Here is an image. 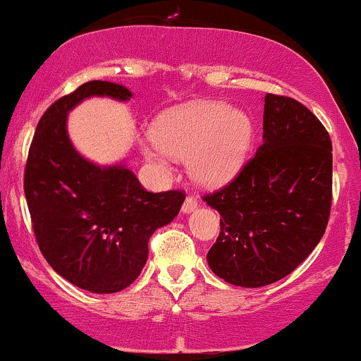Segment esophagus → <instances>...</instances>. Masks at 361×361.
I'll return each mask as SVG.
<instances>
[{
    "mask_svg": "<svg viewBox=\"0 0 361 361\" xmlns=\"http://www.w3.org/2000/svg\"><path fill=\"white\" fill-rule=\"evenodd\" d=\"M197 208H198L197 200L193 197H186L183 207H181V212H183V214H192V212L197 210Z\"/></svg>",
    "mask_w": 361,
    "mask_h": 361,
    "instance_id": "esophagus-1",
    "label": "esophagus"
}]
</instances>
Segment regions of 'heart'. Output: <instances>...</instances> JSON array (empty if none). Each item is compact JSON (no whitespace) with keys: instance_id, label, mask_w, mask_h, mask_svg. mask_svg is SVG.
Here are the masks:
<instances>
[{"instance_id":"heart-1","label":"heart","mask_w":361,"mask_h":361,"mask_svg":"<svg viewBox=\"0 0 361 361\" xmlns=\"http://www.w3.org/2000/svg\"><path fill=\"white\" fill-rule=\"evenodd\" d=\"M154 145L173 158H188L190 175L205 186L227 183L244 166L254 139V123L245 111L225 102L203 101L163 112L151 129ZM146 158L168 169L161 154Z\"/></svg>"}]
</instances>
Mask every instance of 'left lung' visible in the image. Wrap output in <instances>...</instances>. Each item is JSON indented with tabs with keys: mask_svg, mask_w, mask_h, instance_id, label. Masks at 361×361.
Listing matches in <instances>:
<instances>
[{
	"mask_svg": "<svg viewBox=\"0 0 361 361\" xmlns=\"http://www.w3.org/2000/svg\"><path fill=\"white\" fill-rule=\"evenodd\" d=\"M262 129L254 158L205 197L222 216L208 266L242 288L290 274L319 244L331 210V139L318 117L294 99L267 94Z\"/></svg>",
	"mask_w": 361,
	"mask_h": 361,
	"instance_id": "8db88e82",
	"label": "left lung"
}]
</instances>
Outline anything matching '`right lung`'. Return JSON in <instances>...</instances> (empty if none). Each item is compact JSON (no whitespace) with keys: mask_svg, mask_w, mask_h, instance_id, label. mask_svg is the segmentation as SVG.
<instances>
[{"mask_svg":"<svg viewBox=\"0 0 361 361\" xmlns=\"http://www.w3.org/2000/svg\"><path fill=\"white\" fill-rule=\"evenodd\" d=\"M89 97L126 102L128 87L92 80L51 104L35 131L25 197L43 257L77 288L119 293L141 274L154 230L178 215L183 192L151 193L124 163L101 164L72 145L67 117Z\"/></svg>","mask_w":361,"mask_h":361,"instance_id":"obj_1","label":"right lung"}]
</instances>
